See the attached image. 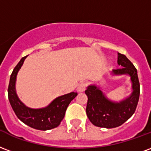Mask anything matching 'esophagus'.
<instances>
[{"instance_id":"34e87169","label":"esophagus","mask_w":151,"mask_h":151,"mask_svg":"<svg viewBox=\"0 0 151 151\" xmlns=\"http://www.w3.org/2000/svg\"><path fill=\"white\" fill-rule=\"evenodd\" d=\"M86 87H87V83L85 82V81H82L78 86L77 90H78V92H84L86 90Z\"/></svg>"}]
</instances>
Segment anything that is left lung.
<instances>
[{
    "instance_id": "1",
    "label": "left lung",
    "mask_w": 151,
    "mask_h": 151,
    "mask_svg": "<svg viewBox=\"0 0 151 151\" xmlns=\"http://www.w3.org/2000/svg\"><path fill=\"white\" fill-rule=\"evenodd\" d=\"M117 63L121 68L113 70V73L130 75L133 92L126 100L115 103L108 100L96 86H88L85 91L88 96L86 114L91 123L96 127L113 128L120 126L134 113L139 102L140 85L136 68L125 55L119 53Z\"/></svg>"
}]
</instances>
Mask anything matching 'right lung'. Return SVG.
Instances as JSON below:
<instances>
[{
    "label": "right lung",
    "instance_id": "obj_1",
    "mask_svg": "<svg viewBox=\"0 0 151 151\" xmlns=\"http://www.w3.org/2000/svg\"><path fill=\"white\" fill-rule=\"evenodd\" d=\"M27 56L23 57L16 65L10 77L8 96L12 108L17 116L23 123L32 128L41 131L52 129L57 127L65 116V111L71 101L75 98L78 93L72 92L70 93L58 96L46 108L32 109L27 108L19 101L16 93V79L18 71L24 63Z\"/></svg>",
    "mask_w": 151,
    "mask_h": 151
}]
</instances>
